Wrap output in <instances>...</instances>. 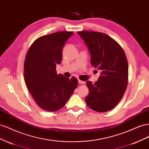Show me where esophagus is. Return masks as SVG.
<instances>
[{"label":"esophagus","mask_w":149,"mask_h":149,"mask_svg":"<svg viewBox=\"0 0 149 149\" xmlns=\"http://www.w3.org/2000/svg\"><path fill=\"white\" fill-rule=\"evenodd\" d=\"M78 82H79V84H84L85 83H86V82H84V81H82V80H78Z\"/></svg>","instance_id":"34e87169"}]
</instances>
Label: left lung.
I'll return each mask as SVG.
<instances>
[{
    "instance_id": "left-lung-1",
    "label": "left lung",
    "mask_w": 149,
    "mask_h": 149,
    "mask_svg": "<svg viewBox=\"0 0 149 149\" xmlns=\"http://www.w3.org/2000/svg\"><path fill=\"white\" fill-rule=\"evenodd\" d=\"M78 34L87 45L92 66L100 70L98 80L87 81L89 93L86 102L98 112L112 109L120 101L128 84V62L124 50L105 33L80 31Z\"/></svg>"
}]
</instances>
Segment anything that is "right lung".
Here are the masks:
<instances>
[{
    "label": "right lung",
    "instance_id": "right-lung-1",
    "mask_svg": "<svg viewBox=\"0 0 149 149\" xmlns=\"http://www.w3.org/2000/svg\"><path fill=\"white\" fill-rule=\"evenodd\" d=\"M73 32L62 31L40 37L30 47L24 62V79L29 91L42 109L54 112L66 104L78 80L57 75L56 66L62 49Z\"/></svg>",
    "mask_w": 149,
    "mask_h": 149
}]
</instances>
